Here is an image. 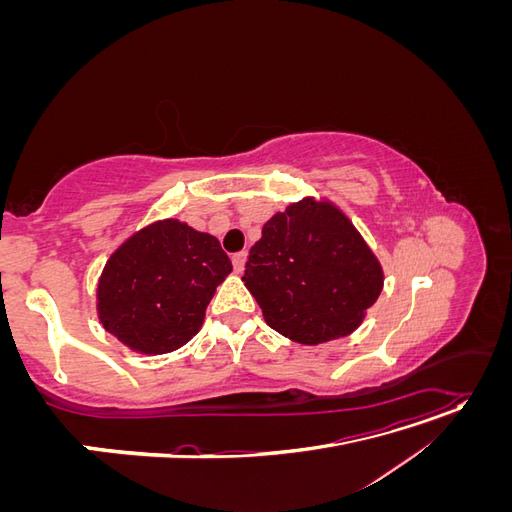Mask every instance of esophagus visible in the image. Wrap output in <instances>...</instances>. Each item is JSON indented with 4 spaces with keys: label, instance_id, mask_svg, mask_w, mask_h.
<instances>
[{
    "label": "esophagus",
    "instance_id": "1",
    "mask_svg": "<svg viewBox=\"0 0 512 512\" xmlns=\"http://www.w3.org/2000/svg\"><path fill=\"white\" fill-rule=\"evenodd\" d=\"M245 260H247V254H245V252L232 254V267H235V271H237V273H241V271H243V267H245Z\"/></svg>",
    "mask_w": 512,
    "mask_h": 512
}]
</instances>
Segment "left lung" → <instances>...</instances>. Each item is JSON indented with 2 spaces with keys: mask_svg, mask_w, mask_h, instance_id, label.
<instances>
[{
  "mask_svg": "<svg viewBox=\"0 0 512 512\" xmlns=\"http://www.w3.org/2000/svg\"><path fill=\"white\" fill-rule=\"evenodd\" d=\"M243 282L271 329L318 346L361 327L384 288V269L333 200L305 196L262 226Z\"/></svg>",
  "mask_w": 512,
  "mask_h": 512,
  "instance_id": "8db88e82",
  "label": "left lung"
}]
</instances>
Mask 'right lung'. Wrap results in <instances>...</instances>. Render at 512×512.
Listing matches in <instances>:
<instances>
[{
	"label": "right lung",
	"instance_id": "1",
	"mask_svg": "<svg viewBox=\"0 0 512 512\" xmlns=\"http://www.w3.org/2000/svg\"><path fill=\"white\" fill-rule=\"evenodd\" d=\"M232 262L220 241L177 218L156 220L121 241L98 277L102 327L132 352L179 350L200 331Z\"/></svg>",
	"mask_w": 512,
	"mask_h": 512
}]
</instances>
